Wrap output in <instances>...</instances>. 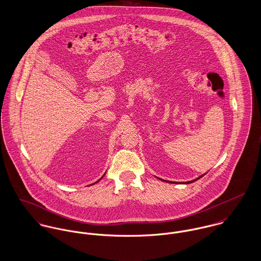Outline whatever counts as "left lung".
Masks as SVG:
<instances>
[{
    "mask_svg": "<svg viewBox=\"0 0 261 261\" xmlns=\"http://www.w3.org/2000/svg\"><path fill=\"white\" fill-rule=\"evenodd\" d=\"M205 174H202L201 176H199V177H197L196 179H194V180H191V181H187V182H183L182 184H189V183H192V182H194V181H196V180H198V179H200L202 176H204ZM160 180H163V179H160ZM163 181H166V180H163ZM166 182H171V181H166ZM171 183H177V182H171Z\"/></svg>",
    "mask_w": 261,
    "mask_h": 261,
    "instance_id": "obj_1",
    "label": "left lung"
}]
</instances>
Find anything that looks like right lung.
<instances>
[{
	"label": "right lung",
	"mask_w": 261,
	"mask_h": 261,
	"mask_svg": "<svg viewBox=\"0 0 261 261\" xmlns=\"http://www.w3.org/2000/svg\"><path fill=\"white\" fill-rule=\"evenodd\" d=\"M102 177H103V176H102ZM101 179H102V178H100V179H99V180H101ZM99 180H98V181H99ZM98 181H97V182H98ZM95 183H96V182H95ZM95 183H94V184H95Z\"/></svg>",
	"instance_id": "obj_1"
}]
</instances>
